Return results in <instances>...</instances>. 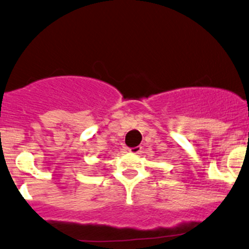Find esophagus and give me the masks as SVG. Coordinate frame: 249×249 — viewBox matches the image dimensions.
<instances>
[{"mask_svg":"<svg viewBox=\"0 0 249 249\" xmlns=\"http://www.w3.org/2000/svg\"><path fill=\"white\" fill-rule=\"evenodd\" d=\"M130 153H133V154H140V153L142 152V147L141 146H136V147H133V148H129Z\"/></svg>","mask_w":249,"mask_h":249,"instance_id":"esophagus-1","label":"esophagus"}]
</instances>
